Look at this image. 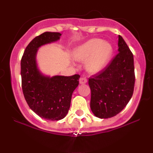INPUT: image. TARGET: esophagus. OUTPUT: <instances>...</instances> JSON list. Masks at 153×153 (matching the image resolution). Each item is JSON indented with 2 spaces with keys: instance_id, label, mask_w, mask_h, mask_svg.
Wrapping results in <instances>:
<instances>
[{
  "instance_id": "34e87169",
  "label": "esophagus",
  "mask_w": 153,
  "mask_h": 153,
  "mask_svg": "<svg viewBox=\"0 0 153 153\" xmlns=\"http://www.w3.org/2000/svg\"><path fill=\"white\" fill-rule=\"evenodd\" d=\"M87 79L85 78H84V77H81V78H80V80H79V82H80V84H85L87 82Z\"/></svg>"
}]
</instances>
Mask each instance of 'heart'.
I'll return each instance as SVG.
<instances>
[{"instance_id":"1","label":"heart","mask_w":153,"mask_h":153,"mask_svg":"<svg viewBox=\"0 0 153 153\" xmlns=\"http://www.w3.org/2000/svg\"><path fill=\"white\" fill-rule=\"evenodd\" d=\"M114 54V47L109 42L94 38L88 40L73 50L75 60L85 62V68L90 73H100L107 66Z\"/></svg>"}]
</instances>
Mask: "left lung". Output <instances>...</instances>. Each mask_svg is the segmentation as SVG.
Segmentation results:
<instances>
[{"label": "left lung", "mask_w": 153, "mask_h": 153, "mask_svg": "<svg viewBox=\"0 0 153 153\" xmlns=\"http://www.w3.org/2000/svg\"><path fill=\"white\" fill-rule=\"evenodd\" d=\"M118 47L119 53L106 68L88 80L91 109L100 119L118 114L129 103L134 91V57L120 35Z\"/></svg>", "instance_id": "1"}]
</instances>
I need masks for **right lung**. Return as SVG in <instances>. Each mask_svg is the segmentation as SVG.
Returning a JSON list of instances; mask_svg holds the SVG:
<instances>
[{
  "instance_id": "1",
  "label": "right lung",
  "mask_w": 153,
  "mask_h": 153,
  "mask_svg": "<svg viewBox=\"0 0 153 153\" xmlns=\"http://www.w3.org/2000/svg\"><path fill=\"white\" fill-rule=\"evenodd\" d=\"M60 33L46 31L35 37L26 47L21 62L22 90L26 102L42 118L58 121L66 117L72 94L79 84L80 75H54L39 70L36 55L39 49L60 39Z\"/></svg>"
}]
</instances>
